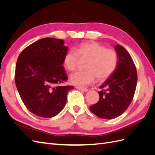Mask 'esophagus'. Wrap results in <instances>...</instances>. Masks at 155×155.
I'll use <instances>...</instances> for the list:
<instances>
[{"label":"esophagus","instance_id":"34e87169","mask_svg":"<svg viewBox=\"0 0 155 155\" xmlns=\"http://www.w3.org/2000/svg\"><path fill=\"white\" fill-rule=\"evenodd\" d=\"M76 88L78 89V90L81 91H83V92H87L88 89L86 88H83V87H76Z\"/></svg>","mask_w":155,"mask_h":155}]
</instances>
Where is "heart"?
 <instances>
[{
    "label": "heart",
    "mask_w": 155,
    "mask_h": 155,
    "mask_svg": "<svg viewBox=\"0 0 155 155\" xmlns=\"http://www.w3.org/2000/svg\"><path fill=\"white\" fill-rule=\"evenodd\" d=\"M87 59L85 70L72 74L70 81L74 85L84 87L92 83L95 78L104 81L114 72L118 63L116 51L97 42L92 41L81 44L74 50H69L64 55V66L69 71L76 69L79 59Z\"/></svg>",
    "instance_id": "obj_1"
}]
</instances>
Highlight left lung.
Listing matches in <instances>:
<instances>
[{
    "instance_id": "obj_1",
    "label": "left lung",
    "mask_w": 155,
    "mask_h": 155,
    "mask_svg": "<svg viewBox=\"0 0 155 155\" xmlns=\"http://www.w3.org/2000/svg\"><path fill=\"white\" fill-rule=\"evenodd\" d=\"M117 67L111 76L100 87V100L90 107L92 113L103 119L120 116L130 105L137 85V72L131 56L122 46L117 45Z\"/></svg>"
}]
</instances>
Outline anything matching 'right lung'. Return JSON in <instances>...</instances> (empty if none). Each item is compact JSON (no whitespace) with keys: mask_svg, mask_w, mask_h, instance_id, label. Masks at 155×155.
Instances as JSON below:
<instances>
[{"mask_svg":"<svg viewBox=\"0 0 155 155\" xmlns=\"http://www.w3.org/2000/svg\"><path fill=\"white\" fill-rule=\"evenodd\" d=\"M68 47L64 41L41 39L31 44L17 59L15 81L22 102L33 114L51 118L65 106L73 86H63L67 80L63 64Z\"/></svg>","mask_w":155,"mask_h":155,"instance_id":"right-lung-1","label":"right lung"}]
</instances>
